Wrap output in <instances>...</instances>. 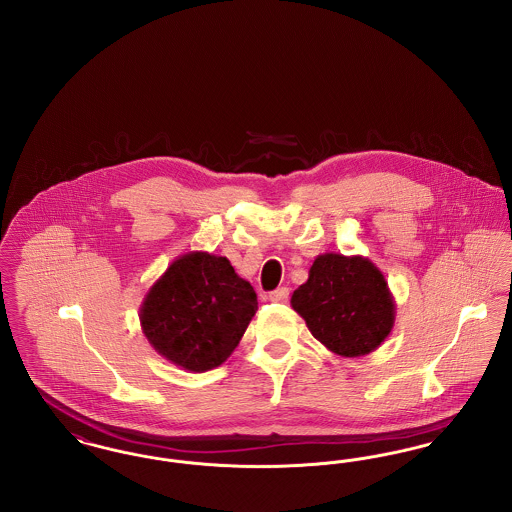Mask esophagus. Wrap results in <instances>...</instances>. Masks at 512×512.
Segmentation results:
<instances>
[{"instance_id": "esophagus-1", "label": "esophagus", "mask_w": 512, "mask_h": 512, "mask_svg": "<svg viewBox=\"0 0 512 512\" xmlns=\"http://www.w3.org/2000/svg\"><path fill=\"white\" fill-rule=\"evenodd\" d=\"M288 297H290L288 288H278V290H274V292H270V295H268V299L274 301V303H286Z\"/></svg>"}]
</instances>
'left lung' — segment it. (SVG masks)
Segmentation results:
<instances>
[{"instance_id": "8db88e82", "label": "left lung", "mask_w": 512, "mask_h": 512, "mask_svg": "<svg viewBox=\"0 0 512 512\" xmlns=\"http://www.w3.org/2000/svg\"><path fill=\"white\" fill-rule=\"evenodd\" d=\"M311 334L340 357L378 349L395 324V299L382 270L363 255L322 253L292 295Z\"/></svg>"}]
</instances>
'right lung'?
<instances>
[{
    "label": "right lung",
    "mask_w": 512,
    "mask_h": 512,
    "mask_svg": "<svg viewBox=\"0 0 512 512\" xmlns=\"http://www.w3.org/2000/svg\"><path fill=\"white\" fill-rule=\"evenodd\" d=\"M257 313V293L226 257L190 251L172 261L140 305L151 347L190 372L222 365Z\"/></svg>",
    "instance_id": "obj_1"
}]
</instances>
